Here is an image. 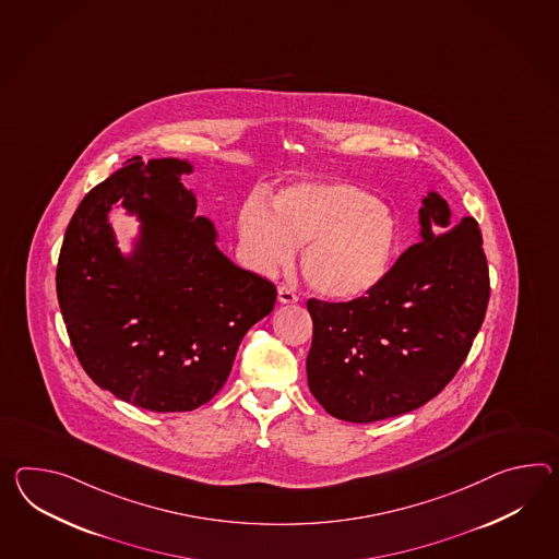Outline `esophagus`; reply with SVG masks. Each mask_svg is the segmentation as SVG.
I'll return each instance as SVG.
<instances>
[{
  "label": "esophagus",
  "mask_w": 559,
  "mask_h": 559,
  "mask_svg": "<svg viewBox=\"0 0 559 559\" xmlns=\"http://www.w3.org/2000/svg\"><path fill=\"white\" fill-rule=\"evenodd\" d=\"M278 300L283 302V305H288V302H297L299 297H297V293L293 290V288H286V286H278Z\"/></svg>",
  "instance_id": "1"
}]
</instances>
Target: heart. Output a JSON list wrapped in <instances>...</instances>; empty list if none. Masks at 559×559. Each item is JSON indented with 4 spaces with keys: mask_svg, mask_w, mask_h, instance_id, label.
<instances>
[{
    "mask_svg": "<svg viewBox=\"0 0 559 559\" xmlns=\"http://www.w3.org/2000/svg\"><path fill=\"white\" fill-rule=\"evenodd\" d=\"M238 230L259 273L286 266L305 246L300 273L319 295L335 300L364 297L380 285L400 240L394 212L340 179L290 183L274 193L273 212L259 200L246 202Z\"/></svg>",
    "mask_w": 559,
    "mask_h": 559,
    "instance_id": "1",
    "label": "heart"
}]
</instances>
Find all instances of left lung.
Wrapping results in <instances>:
<instances>
[{
	"label": "left lung",
	"mask_w": 559,
	"mask_h": 559,
	"mask_svg": "<svg viewBox=\"0 0 559 559\" xmlns=\"http://www.w3.org/2000/svg\"><path fill=\"white\" fill-rule=\"evenodd\" d=\"M420 242L380 285L349 302L309 299L307 380L331 416L368 424L420 408L471 352L489 305V266L477 219L423 198Z\"/></svg>",
	"instance_id": "8db88e82"
}]
</instances>
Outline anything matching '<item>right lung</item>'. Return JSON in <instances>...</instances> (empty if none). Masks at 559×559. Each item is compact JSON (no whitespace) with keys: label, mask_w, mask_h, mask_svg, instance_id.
Wrapping results in <instances>:
<instances>
[{"label":"right lung","mask_w":559,"mask_h":559,"mask_svg":"<svg viewBox=\"0 0 559 559\" xmlns=\"http://www.w3.org/2000/svg\"><path fill=\"white\" fill-rule=\"evenodd\" d=\"M188 159H129L70 219L56 293L72 347L98 388L151 412H190L218 394L248 329L276 288L218 250L181 183ZM122 202L140 222L123 255L109 226Z\"/></svg>","instance_id":"add662e5"}]
</instances>
